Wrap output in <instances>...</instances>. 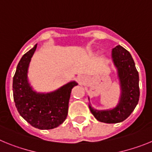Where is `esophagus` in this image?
Returning a JSON list of instances; mask_svg holds the SVG:
<instances>
[{"label":"esophagus","instance_id":"34e87169","mask_svg":"<svg viewBox=\"0 0 152 152\" xmlns=\"http://www.w3.org/2000/svg\"><path fill=\"white\" fill-rule=\"evenodd\" d=\"M79 80H80V82L83 81V76H80V77L79 78Z\"/></svg>","mask_w":152,"mask_h":152}]
</instances>
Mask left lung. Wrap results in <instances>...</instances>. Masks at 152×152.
<instances>
[{
    "instance_id": "8db88e82",
    "label": "left lung",
    "mask_w": 152,
    "mask_h": 152,
    "mask_svg": "<svg viewBox=\"0 0 152 152\" xmlns=\"http://www.w3.org/2000/svg\"><path fill=\"white\" fill-rule=\"evenodd\" d=\"M112 56L118 70L121 86V97L116 107L110 110H96L89 105L96 119L105 123H118L129 117L139 100V76L131 54L122 46L113 49Z\"/></svg>"
}]
</instances>
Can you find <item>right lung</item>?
Returning a JSON list of instances; mask_svg holds the SVG:
<instances>
[{
    "instance_id": "1",
    "label": "right lung",
    "mask_w": 152,
    "mask_h": 152,
    "mask_svg": "<svg viewBox=\"0 0 152 152\" xmlns=\"http://www.w3.org/2000/svg\"><path fill=\"white\" fill-rule=\"evenodd\" d=\"M34 48L22 56L13 79V95L18 113L29 124L39 129H52L61 125L68 114L72 89L77 85L70 82L50 93L34 92L27 80V71Z\"/></svg>"
}]
</instances>
